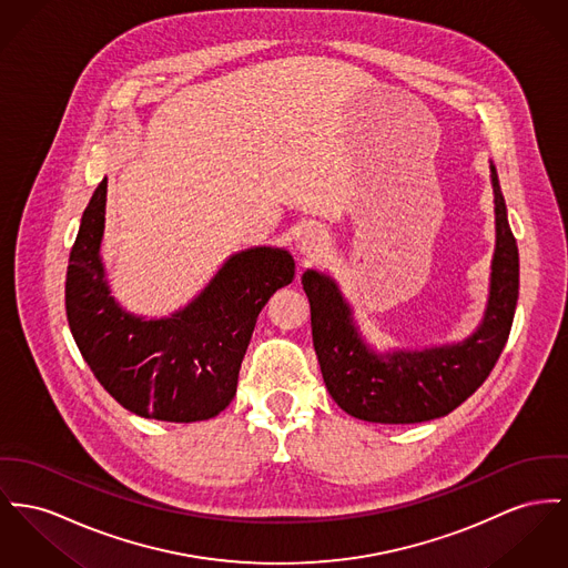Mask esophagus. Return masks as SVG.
I'll list each match as a JSON object with an SVG mask.
<instances>
[{"instance_id":"obj_1","label":"esophagus","mask_w":568,"mask_h":568,"mask_svg":"<svg viewBox=\"0 0 568 568\" xmlns=\"http://www.w3.org/2000/svg\"><path fill=\"white\" fill-rule=\"evenodd\" d=\"M297 250L305 261H316L327 250V239L318 230H305L297 241Z\"/></svg>"}]
</instances>
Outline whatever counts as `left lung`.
<instances>
[{
  "mask_svg": "<svg viewBox=\"0 0 568 568\" xmlns=\"http://www.w3.org/2000/svg\"><path fill=\"white\" fill-rule=\"evenodd\" d=\"M489 170L495 202L489 302L480 325L465 341L381 353L362 336L338 282L316 268L303 273L323 381L348 416L377 424L448 416L489 377L508 341L519 300V250L493 161Z\"/></svg>",
  "mask_w": 568,
  "mask_h": 568,
  "instance_id": "8db88e82",
  "label": "left lung"
}]
</instances>
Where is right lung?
<instances>
[{
	"instance_id": "right-lung-1",
	"label": "right lung",
	"mask_w": 568,
	"mask_h": 568,
	"mask_svg": "<svg viewBox=\"0 0 568 568\" xmlns=\"http://www.w3.org/2000/svg\"><path fill=\"white\" fill-rule=\"evenodd\" d=\"M108 179L92 193L67 271V316L99 383L131 414L200 422L236 394L243 355L271 295L291 284L295 261L258 245L227 256L185 307L149 318L115 302L101 256Z\"/></svg>"
}]
</instances>
